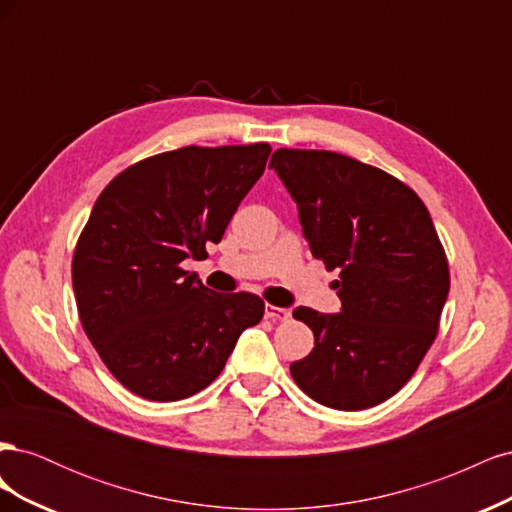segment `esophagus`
<instances>
[{
    "mask_svg": "<svg viewBox=\"0 0 512 512\" xmlns=\"http://www.w3.org/2000/svg\"><path fill=\"white\" fill-rule=\"evenodd\" d=\"M265 316H267L269 320H282V322H286V320L290 318V309L267 305V307H265Z\"/></svg>",
    "mask_w": 512,
    "mask_h": 512,
    "instance_id": "obj_1",
    "label": "esophagus"
}]
</instances>
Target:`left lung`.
I'll list each match as a JSON object with an SVG mask.
<instances>
[{
    "label": "left lung",
    "mask_w": 512,
    "mask_h": 512,
    "mask_svg": "<svg viewBox=\"0 0 512 512\" xmlns=\"http://www.w3.org/2000/svg\"><path fill=\"white\" fill-rule=\"evenodd\" d=\"M269 168L314 258L339 271V314L292 312L314 331V350L290 374L322 406H378L421 365L451 286L429 211L408 185L342 153L277 149Z\"/></svg>",
    "instance_id": "8db88e82"
}]
</instances>
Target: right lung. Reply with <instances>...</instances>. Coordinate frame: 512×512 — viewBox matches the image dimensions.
I'll return each instance as SVG.
<instances>
[{
  "label": "right lung",
  "instance_id": "right-lung-1",
  "mask_svg": "<svg viewBox=\"0 0 512 512\" xmlns=\"http://www.w3.org/2000/svg\"><path fill=\"white\" fill-rule=\"evenodd\" d=\"M271 147H181L119 173L98 196L72 258V286L89 342L138 397L177 401L203 391L265 303L213 292L181 262L205 258Z\"/></svg>",
  "mask_w": 512,
  "mask_h": 512
}]
</instances>
